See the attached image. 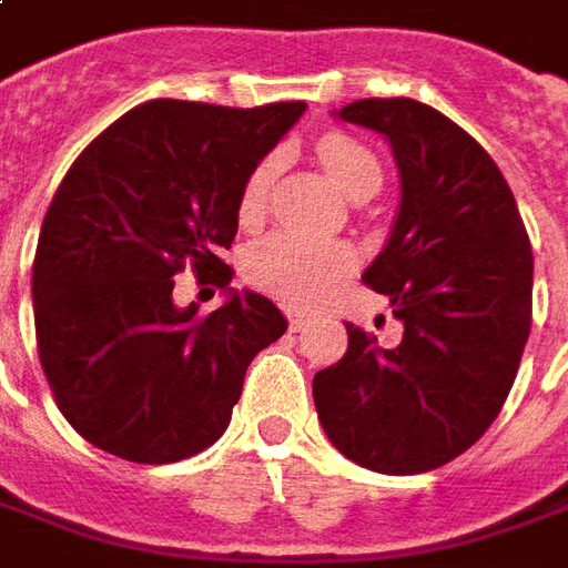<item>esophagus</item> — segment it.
Segmentation results:
<instances>
[{
    "label": "esophagus",
    "instance_id": "1",
    "mask_svg": "<svg viewBox=\"0 0 568 568\" xmlns=\"http://www.w3.org/2000/svg\"><path fill=\"white\" fill-rule=\"evenodd\" d=\"M287 318H291L293 331H300V327L308 322V312H300V308H287Z\"/></svg>",
    "mask_w": 568,
    "mask_h": 568
}]
</instances>
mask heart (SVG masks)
<instances>
[{
    "label": "heart",
    "mask_w": 568,
    "mask_h": 568,
    "mask_svg": "<svg viewBox=\"0 0 568 568\" xmlns=\"http://www.w3.org/2000/svg\"><path fill=\"white\" fill-rule=\"evenodd\" d=\"M334 185L349 201H365L383 182V166L377 154L343 132H331L315 144ZM275 175V158L260 160L241 187V219H256L265 206V194ZM352 253L343 244L308 237L296 232H275L250 246L246 253V277L272 296L306 303L327 291L336 277L349 268Z\"/></svg>",
    "instance_id": "obj_1"
}]
</instances>
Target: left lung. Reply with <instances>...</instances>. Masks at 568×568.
Segmentation results:
<instances>
[{
    "label": "left lung",
    "instance_id": "obj_1",
    "mask_svg": "<svg viewBox=\"0 0 568 568\" xmlns=\"http://www.w3.org/2000/svg\"><path fill=\"white\" fill-rule=\"evenodd\" d=\"M334 116L393 148L398 210L362 281L389 300L398 346L346 324L349 349L312 381L327 439L367 470L414 476L464 455L498 417L531 327V244L486 148L414 98Z\"/></svg>",
    "mask_w": 568,
    "mask_h": 568
}]
</instances>
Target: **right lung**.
<instances>
[{
	"instance_id": "obj_1",
	"label": "right lung",
	"mask_w": 568,
	"mask_h": 568,
	"mask_svg": "<svg viewBox=\"0 0 568 568\" xmlns=\"http://www.w3.org/2000/svg\"><path fill=\"white\" fill-rule=\"evenodd\" d=\"M303 111L154 98L104 129L54 191L33 260L39 362L95 448L172 464L229 429L246 367L287 318L262 293L229 287L222 253L244 179ZM185 261L226 291L206 320L171 303Z\"/></svg>"
}]
</instances>
